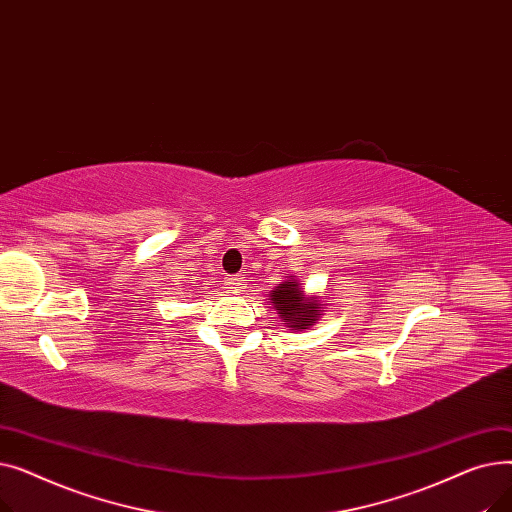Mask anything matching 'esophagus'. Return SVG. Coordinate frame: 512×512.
Returning a JSON list of instances; mask_svg holds the SVG:
<instances>
[{
    "instance_id": "obj_1",
    "label": "esophagus",
    "mask_w": 512,
    "mask_h": 512,
    "mask_svg": "<svg viewBox=\"0 0 512 512\" xmlns=\"http://www.w3.org/2000/svg\"><path fill=\"white\" fill-rule=\"evenodd\" d=\"M228 288H232L234 292H238V290H242V278L240 276H234V278H228Z\"/></svg>"
}]
</instances>
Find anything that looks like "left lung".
Wrapping results in <instances>:
<instances>
[{"label": "left lung", "mask_w": 512, "mask_h": 512, "mask_svg": "<svg viewBox=\"0 0 512 512\" xmlns=\"http://www.w3.org/2000/svg\"><path fill=\"white\" fill-rule=\"evenodd\" d=\"M270 303L286 328L297 332H305L315 326L326 309L317 294L305 292L297 276H286V280L270 292Z\"/></svg>", "instance_id": "left-lung-1"}]
</instances>
